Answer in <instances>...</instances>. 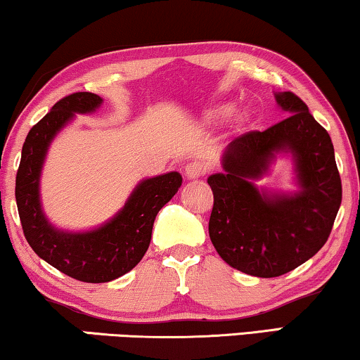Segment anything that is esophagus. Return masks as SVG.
Masks as SVG:
<instances>
[{
	"label": "esophagus",
	"mask_w": 360,
	"mask_h": 360,
	"mask_svg": "<svg viewBox=\"0 0 360 360\" xmlns=\"http://www.w3.org/2000/svg\"><path fill=\"white\" fill-rule=\"evenodd\" d=\"M205 174H206V164L201 160L188 162L185 167V176L190 180L200 179V176H203Z\"/></svg>",
	"instance_id": "34e87169"
}]
</instances>
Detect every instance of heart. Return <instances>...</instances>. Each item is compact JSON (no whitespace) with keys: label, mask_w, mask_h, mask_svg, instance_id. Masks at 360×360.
Returning a JSON list of instances; mask_svg holds the SVG:
<instances>
[{"label":"heart","mask_w":360,"mask_h":360,"mask_svg":"<svg viewBox=\"0 0 360 360\" xmlns=\"http://www.w3.org/2000/svg\"><path fill=\"white\" fill-rule=\"evenodd\" d=\"M226 112H228V108H224V106H221V108H214V110H211V111H208L206 112V121H216V120H219V117H223Z\"/></svg>","instance_id":"heart-1"}]
</instances>
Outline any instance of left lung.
Listing matches in <instances>:
<instances>
[{
    "instance_id": "left-lung-1",
    "label": "left lung",
    "mask_w": 360,
    "mask_h": 360,
    "mask_svg": "<svg viewBox=\"0 0 360 360\" xmlns=\"http://www.w3.org/2000/svg\"><path fill=\"white\" fill-rule=\"evenodd\" d=\"M288 117L265 131L243 134L226 147L223 172L208 176L214 203L210 239L231 267L272 278L311 259L331 234L342 186L328 131L292 91L275 93ZM277 153L295 162V194L259 191Z\"/></svg>"
}]
</instances>
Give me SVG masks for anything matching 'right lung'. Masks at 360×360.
Wrapping results in <instances>:
<instances>
[{"label":"right lung","instance_id":"1","mask_svg":"<svg viewBox=\"0 0 360 360\" xmlns=\"http://www.w3.org/2000/svg\"><path fill=\"white\" fill-rule=\"evenodd\" d=\"M101 103L100 96L88 91L57 101L29 131L16 175V203L29 245L52 267L86 283L111 282L141 262L149 249L157 213L181 185L179 172L142 180L108 223L85 233L62 231L49 223L39 193L49 146L75 115L96 111Z\"/></svg>","mask_w":360,"mask_h":360}]
</instances>
